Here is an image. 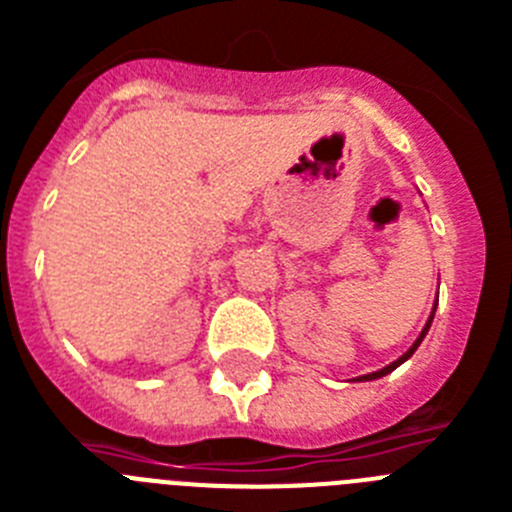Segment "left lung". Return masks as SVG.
Wrapping results in <instances>:
<instances>
[{
	"label": "left lung",
	"instance_id": "1",
	"mask_svg": "<svg viewBox=\"0 0 512 512\" xmlns=\"http://www.w3.org/2000/svg\"><path fill=\"white\" fill-rule=\"evenodd\" d=\"M435 309H437V304H435ZM432 317H435V312H432ZM432 317H429V320H427V328H424V330H422V336L416 338V343H414V346H411V349H409V351H406V354H403V356H401V359H398V362L388 364V367H382V369H380V372H372V375H364V377H359V380H377V377H382V375H388V372H393V369H395V367H398V364H403V362H406V359H409V356H411V354H414V351H416V349H419V343H422V341H424V336H427V330H429V325H432Z\"/></svg>",
	"mask_w": 512,
	"mask_h": 512
}]
</instances>
